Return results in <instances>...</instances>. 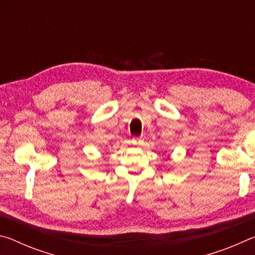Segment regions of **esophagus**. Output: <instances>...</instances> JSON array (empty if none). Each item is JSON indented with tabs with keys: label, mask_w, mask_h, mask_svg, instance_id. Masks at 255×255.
Here are the masks:
<instances>
[{
	"label": "esophagus",
	"mask_w": 255,
	"mask_h": 255,
	"mask_svg": "<svg viewBox=\"0 0 255 255\" xmlns=\"http://www.w3.org/2000/svg\"><path fill=\"white\" fill-rule=\"evenodd\" d=\"M131 143L133 145H136V146L143 145L144 144V139H143V138H139V137H133L132 139H131Z\"/></svg>",
	"instance_id": "esophagus-1"
}]
</instances>
